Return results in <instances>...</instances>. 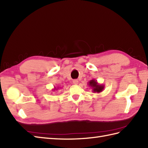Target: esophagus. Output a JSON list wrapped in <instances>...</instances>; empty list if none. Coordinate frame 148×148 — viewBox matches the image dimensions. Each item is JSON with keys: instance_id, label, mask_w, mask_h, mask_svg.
Wrapping results in <instances>:
<instances>
[{"instance_id": "34e87169", "label": "esophagus", "mask_w": 148, "mask_h": 148, "mask_svg": "<svg viewBox=\"0 0 148 148\" xmlns=\"http://www.w3.org/2000/svg\"><path fill=\"white\" fill-rule=\"evenodd\" d=\"M73 84L74 85H77V84H78V81L77 80H74L73 81Z\"/></svg>"}]
</instances>
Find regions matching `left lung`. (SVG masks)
<instances>
[{
	"instance_id": "obj_1",
	"label": "left lung",
	"mask_w": 148,
	"mask_h": 148,
	"mask_svg": "<svg viewBox=\"0 0 148 148\" xmlns=\"http://www.w3.org/2000/svg\"><path fill=\"white\" fill-rule=\"evenodd\" d=\"M88 85L90 87L92 88V92L93 93H100L103 91V90L105 87V85L102 84H99L98 82L95 79H93V80L88 82Z\"/></svg>"
}]
</instances>
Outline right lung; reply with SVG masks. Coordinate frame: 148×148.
<instances>
[{"mask_svg":"<svg viewBox=\"0 0 148 148\" xmlns=\"http://www.w3.org/2000/svg\"><path fill=\"white\" fill-rule=\"evenodd\" d=\"M57 88H56V87H55V88H53V91H55V90H56Z\"/></svg>","mask_w":148,"mask_h":148,"instance_id":"1","label":"right lung"}]
</instances>
